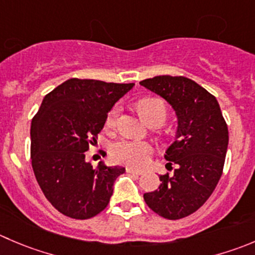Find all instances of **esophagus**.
<instances>
[{
    "label": "esophagus",
    "instance_id": "34e87169",
    "mask_svg": "<svg viewBox=\"0 0 255 255\" xmlns=\"http://www.w3.org/2000/svg\"><path fill=\"white\" fill-rule=\"evenodd\" d=\"M127 173H130V174H135V175H142L143 170H138V169H133V168H127Z\"/></svg>",
    "mask_w": 255,
    "mask_h": 255
}]
</instances>
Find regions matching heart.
<instances>
[{
    "instance_id": "heart-1",
    "label": "heart",
    "mask_w": 255,
    "mask_h": 255,
    "mask_svg": "<svg viewBox=\"0 0 255 255\" xmlns=\"http://www.w3.org/2000/svg\"><path fill=\"white\" fill-rule=\"evenodd\" d=\"M138 111L145 122L153 120H159L164 122L167 118V106L163 101L158 98H144L140 100L137 105ZM121 112V106L115 105L106 117V126L108 128L115 127L117 123L118 116ZM153 154V147L147 140L128 139L121 138L111 145V157L116 163L129 165L133 168L144 167L149 163Z\"/></svg>"
}]
</instances>
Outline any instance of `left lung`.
Returning <instances> with one entry per match:
<instances>
[{
  "mask_svg": "<svg viewBox=\"0 0 255 255\" xmlns=\"http://www.w3.org/2000/svg\"><path fill=\"white\" fill-rule=\"evenodd\" d=\"M139 83L164 98L178 120L175 139L164 154L167 164L177 168L172 175H159V188L143 198L163 218H184L206 203L221 179L228 127L217 98L189 78L157 76Z\"/></svg>",
  "mask_w": 255,
  "mask_h": 255,
  "instance_id": "1",
  "label": "left lung"
}]
</instances>
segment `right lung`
<instances>
[{
  "label": "right lung",
  "mask_w": 255,
  "mask_h": 255,
  "mask_svg": "<svg viewBox=\"0 0 255 255\" xmlns=\"http://www.w3.org/2000/svg\"><path fill=\"white\" fill-rule=\"evenodd\" d=\"M133 86L71 78L44 96L31 123L32 168L44 197L62 214L88 219L110 203L113 183L126 169L103 162L93 168L85 152Z\"/></svg>",
  "instance_id": "right-lung-1"
}]
</instances>
